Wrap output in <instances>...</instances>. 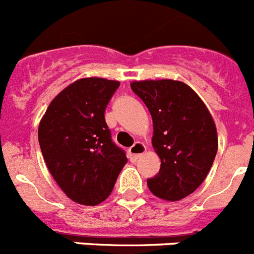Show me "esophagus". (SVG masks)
Instances as JSON below:
<instances>
[{"label": "esophagus", "instance_id": "34e87169", "mask_svg": "<svg viewBox=\"0 0 254 254\" xmlns=\"http://www.w3.org/2000/svg\"><path fill=\"white\" fill-rule=\"evenodd\" d=\"M145 150H147V148H145L144 143H141V141H136V143L134 144V145H132V147L129 149L130 161L131 162L138 161L139 157H140L141 154H144V153H145Z\"/></svg>", "mask_w": 254, "mask_h": 254}]
</instances>
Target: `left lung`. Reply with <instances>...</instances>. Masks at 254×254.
I'll use <instances>...</instances> for the list:
<instances>
[{
	"label": "left lung",
	"mask_w": 254,
	"mask_h": 254,
	"mask_svg": "<svg viewBox=\"0 0 254 254\" xmlns=\"http://www.w3.org/2000/svg\"><path fill=\"white\" fill-rule=\"evenodd\" d=\"M153 120L152 145L161 170L147 181L150 192L180 201L206 178L218 152V132L206 105L189 84L175 79L134 81Z\"/></svg>",
	"instance_id": "obj_1"
}]
</instances>
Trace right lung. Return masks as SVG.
Listing matches in <instances>:
<instances>
[{
    "label": "right lung",
    "instance_id": "add662e5",
    "mask_svg": "<svg viewBox=\"0 0 254 254\" xmlns=\"http://www.w3.org/2000/svg\"><path fill=\"white\" fill-rule=\"evenodd\" d=\"M119 86L100 77L77 79L54 97L39 124L48 170L77 204L95 206L106 200L127 162L105 122V109Z\"/></svg>",
    "mask_w": 254,
    "mask_h": 254
}]
</instances>
